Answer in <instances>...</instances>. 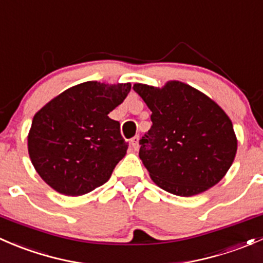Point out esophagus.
<instances>
[{
  "instance_id": "34e87169",
  "label": "esophagus",
  "mask_w": 263,
  "mask_h": 263,
  "mask_svg": "<svg viewBox=\"0 0 263 263\" xmlns=\"http://www.w3.org/2000/svg\"><path fill=\"white\" fill-rule=\"evenodd\" d=\"M139 140H140V136L139 135H136V136H134L131 139V147L134 148L135 151L139 150Z\"/></svg>"
}]
</instances>
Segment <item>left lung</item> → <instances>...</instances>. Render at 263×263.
I'll use <instances>...</instances> for the list:
<instances>
[{"mask_svg": "<svg viewBox=\"0 0 263 263\" xmlns=\"http://www.w3.org/2000/svg\"><path fill=\"white\" fill-rule=\"evenodd\" d=\"M153 126L140 139V159L160 188L198 195L229 171L237 153L232 121L210 98L179 81L163 87L135 84Z\"/></svg>", "mask_w": 263, "mask_h": 263, "instance_id": "8db88e82", "label": "left lung"}]
</instances>
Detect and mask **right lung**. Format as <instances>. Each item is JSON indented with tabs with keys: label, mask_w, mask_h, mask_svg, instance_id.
<instances>
[{
	"label": "right lung",
	"mask_w": 263,
	"mask_h": 263,
	"mask_svg": "<svg viewBox=\"0 0 263 263\" xmlns=\"http://www.w3.org/2000/svg\"><path fill=\"white\" fill-rule=\"evenodd\" d=\"M131 90L129 84L82 82L44 105L31 122L28 148L47 184L67 196H80L104 184L128 142L119 122L108 115Z\"/></svg>",
	"instance_id": "right-lung-1"
}]
</instances>
